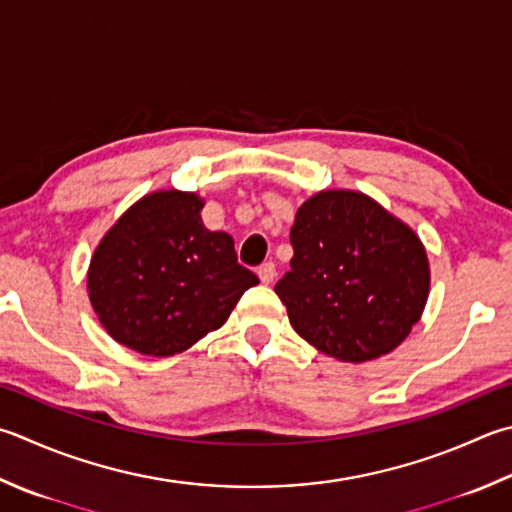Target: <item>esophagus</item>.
Returning a JSON list of instances; mask_svg holds the SVG:
<instances>
[{
    "label": "esophagus",
    "mask_w": 512,
    "mask_h": 512,
    "mask_svg": "<svg viewBox=\"0 0 512 512\" xmlns=\"http://www.w3.org/2000/svg\"><path fill=\"white\" fill-rule=\"evenodd\" d=\"M258 278H260V283H265V285H269L276 278V265L274 263H265V265H260L258 267Z\"/></svg>",
    "instance_id": "esophagus-1"
}]
</instances>
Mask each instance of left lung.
<instances>
[{"label":"left lung","mask_w":512,"mask_h":512,"mask_svg":"<svg viewBox=\"0 0 512 512\" xmlns=\"http://www.w3.org/2000/svg\"><path fill=\"white\" fill-rule=\"evenodd\" d=\"M292 269L276 283L296 334L332 359L392 352L419 323L430 263L414 229L374 198L325 189L296 211Z\"/></svg>","instance_id":"left-lung-1"}]
</instances>
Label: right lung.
<instances>
[{
  "mask_svg": "<svg viewBox=\"0 0 512 512\" xmlns=\"http://www.w3.org/2000/svg\"><path fill=\"white\" fill-rule=\"evenodd\" d=\"M194 191L142 196L102 236L86 272L89 301L113 341L173 356L223 327L245 289L234 238L202 225Z\"/></svg>",
  "mask_w": 512,
  "mask_h": 512,
  "instance_id": "right-lung-1",
  "label": "right lung"
}]
</instances>
